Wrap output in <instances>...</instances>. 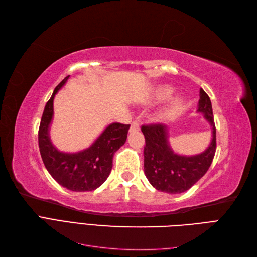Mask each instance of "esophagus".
<instances>
[{"instance_id": "1", "label": "esophagus", "mask_w": 257, "mask_h": 257, "mask_svg": "<svg viewBox=\"0 0 257 257\" xmlns=\"http://www.w3.org/2000/svg\"><path fill=\"white\" fill-rule=\"evenodd\" d=\"M140 130V123L137 120H134L131 122V126H130V132L132 131H139Z\"/></svg>"}]
</instances>
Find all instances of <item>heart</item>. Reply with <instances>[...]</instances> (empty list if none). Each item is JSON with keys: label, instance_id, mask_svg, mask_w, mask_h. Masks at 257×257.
I'll use <instances>...</instances> for the list:
<instances>
[{"label": "heart", "instance_id": "obj_1", "mask_svg": "<svg viewBox=\"0 0 257 257\" xmlns=\"http://www.w3.org/2000/svg\"><path fill=\"white\" fill-rule=\"evenodd\" d=\"M171 92H172V89L170 87L160 88L158 90V93L156 94V99H157V100H162V99L167 98L171 94ZM181 103H183V101H181V99L179 97L172 98L171 100L169 101V103L165 105L164 107H162L160 112L158 113V118L159 119H165V118L171 117L172 115L176 114L178 112V110L180 109Z\"/></svg>", "mask_w": 257, "mask_h": 257}]
</instances>
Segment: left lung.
<instances>
[{
	"mask_svg": "<svg viewBox=\"0 0 257 257\" xmlns=\"http://www.w3.org/2000/svg\"><path fill=\"white\" fill-rule=\"evenodd\" d=\"M197 112L203 113L209 122L212 139L203 153L194 156H180L173 152L168 141V127L162 123L142 126L145 137L144 173L151 185L161 192L183 193L200 180L216 154V126L209 96L200 89Z\"/></svg>",
	"mask_w": 257,
	"mask_h": 257,
	"instance_id": "1",
	"label": "left lung"
}]
</instances>
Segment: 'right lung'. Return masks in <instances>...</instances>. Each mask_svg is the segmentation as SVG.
Masks as SVG:
<instances>
[{"label": "right lung", "mask_w": 257, "mask_h": 257, "mask_svg": "<svg viewBox=\"0 0 257 257\" xmlns=\"http://www.w3.org/2000/svg\"><path fill=\"white\" fill-rule=\"evenodd\" d=\"M69 77L55 87L45 106L38 130L39 152L47 171L61 186L76 192L93 191L109 177L113 156L125 144L130 125L111 123L92 145L81 152L70 154L57 151L50 140L49 128L53 118L54 96Z\"/></svg>", "instance_id": "1"}]
</instances>
